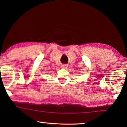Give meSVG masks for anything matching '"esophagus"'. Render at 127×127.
Here are the masks:
<instances>
[{
    "mask_svg": "<svg viewBox=\"0 0 127 127\" xmlns=\"http://www.w3.org/2000/svg\"><path fill=\"white\" fill-rule=\"evenodd\" d=\"M67 65H61V67L62 69H66L67 67Z\"/></svg>",
    "mask_w": 127,
    "mask_h": 127,
    "instance_id": "34e87169",
    "label": "esophagus"
}]
</instances>
